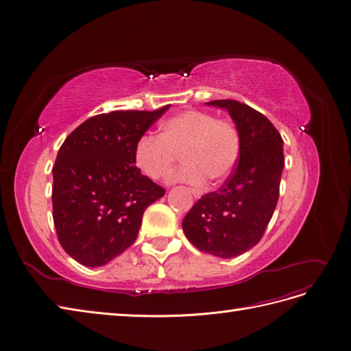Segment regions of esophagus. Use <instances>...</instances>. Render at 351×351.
I'll list each match as a JSON object with an SVG mask.
<instances>
[{
  "mask_svg": "<svg viewBox=\"0 0 351 351\" xmlns=\"http://www.w3.org/2000/svg\"><path fill=\"white\" fill-rule=\"evenodd\" d=\"M191 192H192V195L195 196V199H200V196H202V193L199 192V191H196V189H191Z\"/></svg>",
  "mask_w": 351,
  "mask_h": 351,
  "instance_id": "obj_1",
  "label": "esophagus"
}]
</instances>
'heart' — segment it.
I'll return each mask as SVG.
<instances>
[{
  "label": "heart",
  "mask_w": 351,
  "mask_h": 351,
  "mask_svg": "<svg viewBox=\"0 0 351 351\" xmlns=\"http://www.w3.org/2000/svg\"><path fill=\"white\" fill-rule=\"evenodd\" d=\"M241 152L236 126L217 119L205 110H185L160 123L159 135H143L135 146V165L152 180L169 176L180 154L185 160L173 173L172 182L193 185L210 178L226 179L233 171Z\"/></svg>",
  "instance_id": "heart-1"
}]
</instances>
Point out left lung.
I'll return each mask as SVG.
<instances>
[{
	"instance_id": "left-lung-1",
	"label": "left lung",
	"mask_w": 351,
	"mask_h": 351,
	"mask_svg": "<svg viewBox=\"0 0 351 351\" xmlns=\"http://www.w3.org/2000/svg\"><path fill=\"white\" fill-rule=\"evenodd\" d=\"M226 109L241 139L239 162L219 191L202 196L182 222L199 250L229 259L259 243L278 205L283 139L259 110L233 99L206 102Z\"/></svg>"
}]
</instances>
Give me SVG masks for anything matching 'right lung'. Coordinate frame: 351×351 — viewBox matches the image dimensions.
<instances>
[{
	"label": "right lung",
	"mask_w": 351,
	"mask_h": 351,
	"mask_svg": "<svg viewBox=\"0 0 351 351\" xmlns=\"http://www.w3.org/2000/svg\"><path fill=\"white\" fill-rule=\"evenodd\" d=\"M171 105L114 110L72 131L52 168L53 225L64 250L78 263L99 267L135 241L145 209L165 189L135 166V146Z\"/></svg>",
	"instance_id": "1"
}]
</instances>
